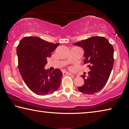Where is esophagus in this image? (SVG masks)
Here are the masks:
<instances>
[{"instance_id": "1", "label": "esophagus", "mask_w": 129, "mask_h": 129, "mask_svg": "<svg viewBox=\"0 0 129 129\" xmlns=\"http://www.w3.org/2000/svg\"><path fill=\"white\" fill-rule=\"evenodd\" d=\"M62 74L64 75H72V74H71V73L68 72H66V71H63Z\"/></svg>"}]
</instances>
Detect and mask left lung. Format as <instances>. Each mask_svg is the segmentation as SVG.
<instances>
[{
    "mask_svg": "<svg viewBox=\"0 0 129 129\" xmlns=\"http://www.w3.org/2000/svg\"><path fill=\"white\" fill-rule=\"evenodd\" d=\"M84 50V64L90 69L88 76L82 75L84 83L78 87L80 92L93 94L103 89L108 80L114 65V48L104 37L93 36L74 44Z\"/></svg>",
    "mask_w": 129,
    "mask_h": 129,
    "instance_id": "obj_1",
    "label": "left lung"
}]
</instances>
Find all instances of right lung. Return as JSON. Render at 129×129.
<instances>
[{
	"mask_svg": "<svg viewBox=\"0 0 129 129\" xmlns=\"http://www.w3.org/2000/svg\"><path fill=\"white\" fill-rule=\"evenodd\" d=\"M59 43L53 44L36 36L25 37L17 47L18 69L25 83L36 94L45 95L56 91L60 86L62 73L45 68L47 57Z\"/></svg>",
	"mask_w": 129,
	"mask_h": 129,
	"instance_id": "add662e5",
	"label": "right lung"
}]
</instances>
